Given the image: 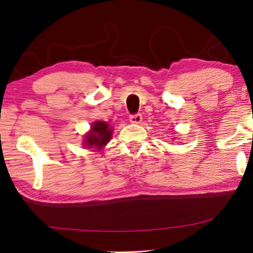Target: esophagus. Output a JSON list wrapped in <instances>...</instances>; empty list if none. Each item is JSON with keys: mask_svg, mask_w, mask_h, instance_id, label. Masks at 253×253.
<instances>
[{"mask_svg": "<svg viewBox=\"0 0 253 253\" xmlns=\"http://www.w3.org/2000/svg\"><path fill=\"white\" fill-rule=\"evenodd\" d=\"M129 120L131 123L139 124V123H141V121H143V116H141V114H134V115L130 116Z\"/></svg>", "mask_w": 253, "mask_h": 253, "instance_id": "34e87169", "label": "esophagus"}]
</instances>
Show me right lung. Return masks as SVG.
I'll return each mask as SVG.
<instances>
[{
    "label": "right lung",
    "mask_w": 253,
    "mask_h": 253,
    "mask_svg": "<svg viewBox=\"0 0 253 253\" xmlns=\"http://www.w3.org/2000/svg\"><path fill=\"white\" fill-rule=\"evenodd\" d=\"M112 130L113 129L109 126L108 123L102 122V121H96L92 124L91 130L85 134L84 139H83V145L88 148L101 150L112 138Z\"/></svg>",
    "instance_id": "1"
}]
</instances>
